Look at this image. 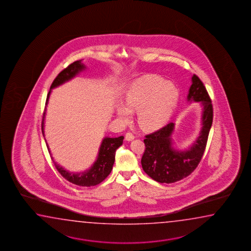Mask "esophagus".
I'll list each match as a JSON object with an SVG mask.
<instances>
[{
  "mask_svg": "<svg viewBox=\"0 0 251 251\" xmlns=\"http://www.w3.org/2000/svg\"><path fill=\"white\" fill-rule=\"evenodd\" d=\"M133 139H134V135H133L132 133H127L126 134V140L128 141V142H130V141H133Z\"/></svg>",
  "mask_w": 251,
  "mask_h": 251,
  "instance_id": "1",
  "label": "esophagus"
}]
</instances>
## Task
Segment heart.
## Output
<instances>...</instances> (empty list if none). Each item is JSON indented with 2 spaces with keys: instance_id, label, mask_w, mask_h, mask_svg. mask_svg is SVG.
I'll use <instances>...</instances> for the list:
<instances>
[{
  "instance_id": "obj_1",
  "label": "heart",
  "mask_w": 251,
  "mask_h": 251,
  "mask_svg": "<svg viewBox=\"0 0 251 251\" xmlns=\"http://www.w3.org/2000/svg\"><path fill=\"white\" fill-rule=\"evenodd\" d=\"M180 92L176 84L161 76L146 75L134 80L125 95V103L118 102V118L128 123L137 112L138 123L147 130H157L172 117Z\"/></svg>"
}]
</instances>
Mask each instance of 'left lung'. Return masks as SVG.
Wrapping results in <instances>:
<instances>
[{"mask_svg":"<svg viewBox=\"0 0 251 251\" xmlns=\"http://www.w3.org/2000/svg\"><path fill=\"white\" fill-rule=\"evenodd\" d=\"M188 102L201 106V127L193 143L184 150L174 146L172 134L176 124L169 123L144 139L145 151L142 157L144 172L161 183H172L191 175L201 159L213 122V107L204 84L193 75L192 85L187 95Z\"/></svg>","mask_w":251,"mask_h":251,"instance_id":"1","label":"left lung"}]
</instances>
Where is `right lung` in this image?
Returning <instances> with one entry per match:
<instances>
[{
    "mask_svg": "<svg viewBox=\"0 0 251 251\" xmlns=\"http://www.w3.org/2000/svg\"><path fill=\"white\" fill-rule=\"evenodd\" d=\"M86 67L82 62V59H81V60L75 61L74 63L69 65L67 69L62 70L51 84L49 94L47 95V99H46V106L49 101L50 95L52 89L57 88L65 83L69 82L71 79L75 78L77 75L84 71ZM45 114H46V107H45V111L43 117V122H42V131H43L44 137H45ZM123 136L116 138H110L108 136L104 137L100 143V146L99 148L98 155L94 164L87 170L83 172L76 173L69 172V170L61 167L58 163L55 162L50 151L48 143H46V145L50 154L51 159L54 162L55 167L65 179L79 186L90 187L97 185L100 182H102L104 179L110 174L115 162L116 151L123 144Z\"/></svg>",
    "mask_w": 251,
    "mask_h": 251,
    "instance_id": "obj_1",
    "label": "right lung"
}]
</instances>
